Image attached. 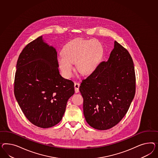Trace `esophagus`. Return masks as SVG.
Here are the masks:
<instances>
[{"label": "esophagus", "mask_w": 158, "mask_h": 158, "mask_svg": "<svg viewBox=\"0 0 158 158\" xmlns=\"http://www.w3.org/2000/svg\"><path fill=\"white\" fill-rule=\"evenodd\" d=\"M79 86L80 84L78 83H74V87H75V91L76 93H77L79 91Z\"/></svg>", "instance_id": "1"}]
</instances>
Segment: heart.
Returning <instances> with one entry per match:
<instances>
[{
	"label": "heart",
	"mask_w": 158,
	"mask_h": 158,
	"mask_svg": "<svg viewBox=\"0 0 158 158\" xmlns=\"http://www.w3.org/2000/svg\"><path fill=\"white\" fill-rule=\"evenodd\" d=\"M102 53V46L97 40L75 39L64 46L63 54L58 56L57 61L63 75L67 78L72 76L75 62L79 73L89 75L97 67Z\"/></svg>",
	"instance_id": "heart-1"
}]
</instances>
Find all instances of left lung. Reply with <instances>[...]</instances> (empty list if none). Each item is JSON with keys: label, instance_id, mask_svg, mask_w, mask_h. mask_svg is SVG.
<instances>
[{"label": "left lung", "instance_id": "left-lung-1", "mask_svg": "<svg viewBox=\"0 0 158 158\" xmlns=\"http://www.w3.org/2000/svg\"><path fill=\"white\" fill-rule=\"evenodd\" d=\"M87 123L98 130L123 119L136 91V75L129 52L116 41L107 61H102L79 87Z\"/></svg>", "mask_w": 158, "mask_h": 158}]
</instances>
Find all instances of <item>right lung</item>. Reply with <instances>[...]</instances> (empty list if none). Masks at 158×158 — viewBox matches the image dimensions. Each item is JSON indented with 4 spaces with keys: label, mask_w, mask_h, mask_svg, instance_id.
Segmentation results:
<instances>
[{
    "label": "right lung",
    "mask_w": 158,
    "mask_h": 158,
    "mask_svg": "<svg viewBox=\"0 0 158 158\" xmlns=\"http://www.w3.org/2000/svg\"><path fill=\"white\" fill-rule=\"evenodd\" d=\"M57 53L40 36L29 43L19 56L14 79V95L26 117L40 128L62 119L74 83L60 75Z\"/></svg>",
    "instance_id": "obj_1"
}]
</instances>
